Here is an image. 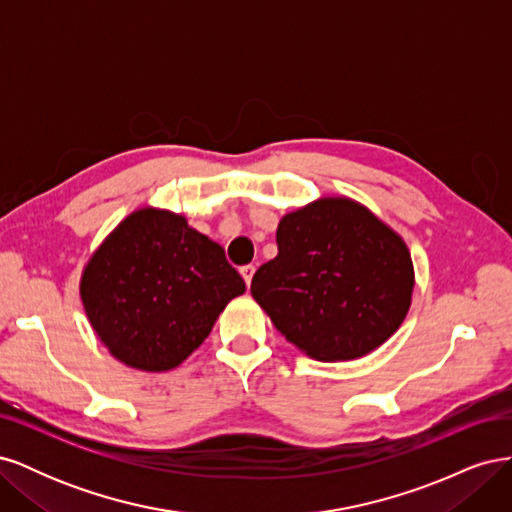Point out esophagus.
<instances>
[{
	"label": "esophagus",
	"instance_id": "34e87169",
	"mask_svg": "<svg viewBox=\"0 0 512 512\" xmlns=\"http://www.w3.org/2000/svg\"><path fill=\"white\" fill-rule=\"evenodd\" d=\"M239 271H241V275H243L245 284L250 286V284H252V277H254V271H256V267H254V265H245V267H241Z\"/></svg>",
	"mask_w": 512,
	"mask_h": 512
}]
</instances>
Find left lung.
<instances>
[{
	"instance_id": "left-lung-1",
	"label": "left lung",
	"mask_w": 512,
	"mask_h": 512,
	"mask_svg": "<svg viewBox=\"0 0 512 512\" xmlns=\"http://www.w3.org/2000/svg\"><path fill=\"white\" fill-rule=\"evenodd\" d=\"M277 256L252 297L292 346L324 363L374 352L406 320L414 265L406 241L348 196H322L277 224Z\"/></svg>"
}]
</instances>
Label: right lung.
<instances>
[{"label": "right lung", "instance_id": "1", "mask_svg": "<svg viewBox=\"0 0 512 512\" xmlns=\"http://www.w3.org/2000/svg\"><path fill=\"white\" fill-rule=\"evenodd\" d=\"M79 292L104 348L123 365L158 374L205 342L245 282L224 247L185 215L141 207L89 256Z\"/></svg>", "mask_w": 512, "mask_h": 512}]
</instances>
